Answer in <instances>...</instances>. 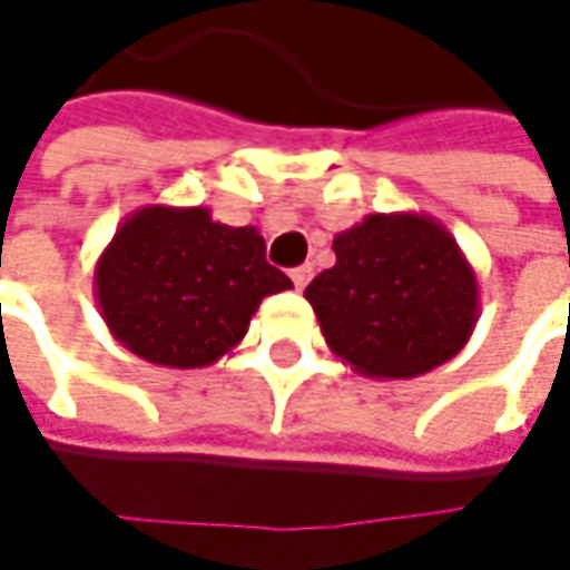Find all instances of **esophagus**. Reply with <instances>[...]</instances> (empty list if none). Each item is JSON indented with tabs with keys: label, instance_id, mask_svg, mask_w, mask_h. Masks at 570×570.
<instances>
[{
	"label": "esophagus",
	"instance_id": "34e87169",
	"mask_svg": "<svg viewBox=\"0 0 570 570\" xmlns=\"http://www.w3.org/2000/svg\"><path fill=\"white\" fill-rule=\"evenodd\" d=\"M309 277H313V267H296V271H289V281L296 289H303V286L309 284Z\"/></svg>",
	"mask_w": 570,
	"mask_h": 570
}]
</instances>
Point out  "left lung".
<instances>
[{
	"mask_svg": "<svg viewBox=\"0 0 570 570\" xmlns=\"http://www.w3.org/2000/svg\"><path fill=\"white\" fill-rule=\"evenodd\" d=\"M336 264L306 286L326 346L370 380L449 363L479 323V281L429 214H370L333 240Z\"/></svg>",
	"mask_w": 570,
	"mask_h": 570,
	"instance_id": "1",
	"label": "left lung"
}]
</instances>
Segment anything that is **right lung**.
I'll use <instances>...</instances> for the list:
<instances>
[{"label":"right lung","instance_id":"1","mask_svg":"<svg viewBox=\"0 0 570 570\" xmlns=\"http://www.w3.org/2000/svg\"><path fill=\"white\" fill-rule=\"evenodd\" d=\"M289 286L267 264L257 227H227L207 207H138L95 264L111 336L171 370L217 363L244 340L261 299Z\"/></svg>","mask_w":570,"mask_h":570}]
</instances>
